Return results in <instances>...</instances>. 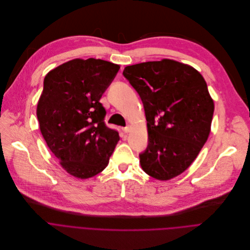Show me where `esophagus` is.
<instances>
[{
	"mask_svg": "<svg viewBox=\"0 0 250 250\" xmlns=\"http://www.w3.org/2000/svg\"><path fill=\"white\" fill-rule=\"evenodd\" d=\"M122 131L124 132V133H129L130 132V128L127 126V127H124L123 129H122Z\"/></svg>",
	"mask_w": 250,
	"mask_h": 250,
	"instance_id": "obj_1",
	"label": "esophagus"
}]
</instances>
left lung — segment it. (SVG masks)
Listing matches in <instances>:
<instances>
[{"label": "left lung", "instance_id": "1", "mask_svg": "<svg viewBox=\"0 0 250 250\" xmlns=\"http://www.w3.org/2000/svg\"><path fill=\"white\" fill-rule=\"evenodd\" d=\"M123 76L139 93L147 126V146L139 155L143 170L168 180L184 170L206 143L214 102L202 75L164 59L127 66Z\"/></svg>", "mask_w": 250, "mask_h": 250}]
</instances>
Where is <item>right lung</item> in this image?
<instances>
[{"mask_svg": "<svg viewBox=\"0 0 250 250\" xmlns=\"http://www.w3.org/2000/svg\"><path fill=\"white\" fill-rule=\"evenodd\" d=\"M119 69L101 59H74L45 76L36 110L40 131L62 167L78 178L102 172L119 141L99 103Z\"/></svg>", "mask_w": 250, "mask_h": 250, "instance_id": "obj_1", "label": "right lung"}]
</instances>
